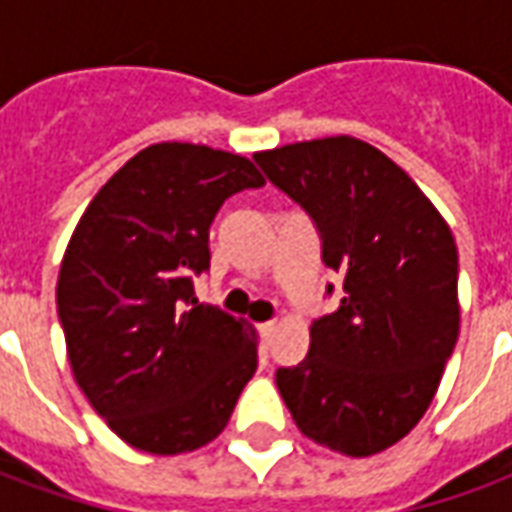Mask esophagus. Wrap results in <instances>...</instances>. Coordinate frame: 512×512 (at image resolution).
Segmentation results:
<instances>
[{
	"instance_id": "obj_1",
	"label": "esophagus",
	"mask_w": 512,
	"mask_h": 512,
	"mask_svg": "<svg viewBox=\"0 0 512 512\" xmlns=\"http://www.w3.org/2000/svg\"><path fill=\"white\" fill-rule=\"evenodd\" d=\"M274 329H277V323L274 321H268V323H260V326H257V332H260V340H263V343H271V337H274Z\"/></svg>"
}]
</instances>
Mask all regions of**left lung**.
Returning a JSON list of instances; mask_svg holds the SVG:
<instances>
[{"mask_svg":"<svg viewBox=\"0 0 512 512\" xmlns=\"http://www.w3.org/2000/svg\"><path fill=\"white\" fill-rule=\"evenodd\" d=\"M307 213L321 260L340 277L337 310L318 315L310 354L277 386L307 439L365 458L417 425L458 343V249L414 180L354 136L257 153Z\"/></svg>","mask_w":512,"mask_h":512,"instance_id":"obj_1","label":"left lung"}]
</instances>
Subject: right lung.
<instances>
[{"label": "right lung", "instance_id": "1", "mask_svg": "<svg viewBox=\"0 0 512 512\" xmlns=\"http://www.w3.org/2000/svg\"><path fill=\"white\" fill-rule=\"evenodd\" d=\"M249 158L189 142L136 153L87 205L60 279L73 378L117 436L150 455L213 441L257 370L255 332L194 296L211 224L260 189Z\"/></svg>", "mask_w": 512, "mask_h": 512}]
</instances>
